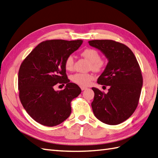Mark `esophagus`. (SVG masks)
Returning <instances> with one entry per match:
<instances>
[{
	"label": "esophagus",
	"instance_id": "obj_1",
	"mask_svg": "<svg viewBox=\"0 0 158 158\" xmlns=\"http://www.w3.org/2000/svg\"><path fill=\"white\" fill-rule=\"evenodd\" d=\"M87 89L86 87H83V86H81V89L82 90V91H83V90H85V89Z\"/></svg>",
	"mask_w": 158,
	"mask_h": 158
}]
</instances>
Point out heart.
<instances>
[{
    "label": "heart",
    "instance_id": "b5f03b06",
    "mask_svg": "<svg viewBox=\"0 0 158 158\" xmlns=\"http://www.w3.org/2000/svg\"><path fill=\"white\" fill-rule=\"evenodd\" d=\"M81 55L89 62V69L95 72H100L105 67V61L100 59V55L97 50L88 48L83 50ZM74 66V58L72 56H69L65 59L64 67L68 71H71ZM94 79V75L90 73H77L70 76V80L79 86H88Z\"/></svg>",
    "mask_w": 158,
    "mask_h": 158
}]
</instances>
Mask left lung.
<instances>
[{"label": "left lung", "instance_id": "obj_1", "mask_svg": "<svg viewBox=\"0 0 158 158\" xmlns=\"http://www.w3.org/2000/svg\"><path fill=\"white\" fill-rule=\"evenodd\" d=\"M88 43L109 60L97 83L110 88L107 94L92 88L94 114L100 122L117 125L128 119L138 106L143 86L141 70L135 54L123 43L113 40H92Z\"/></svg>", "mask_w": 158, "mask_h": 158}]
</instances>
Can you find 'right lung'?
I'll list each match as a JSON object with an SVG mask.
<instances>
[{"instance_id":"right-lung-1","label":"right lung","mask_w":158,"mask_h":158,"mask_svg":"<svg viewBox=\"0 0 158 158\" xmlns=\"http://www.w3.org/2000/svg\"><path fill=\"white\" fill-rule=\"evenodd\" d=\"M82 40H47L36 47L23 60L18 72L19 97L32 118L43 126L62 123L71 113L70 103L81 89L70 83L65 59L82 44ZM57 83L65 88L55 91Z\"/></svg>"}]
</instances>
